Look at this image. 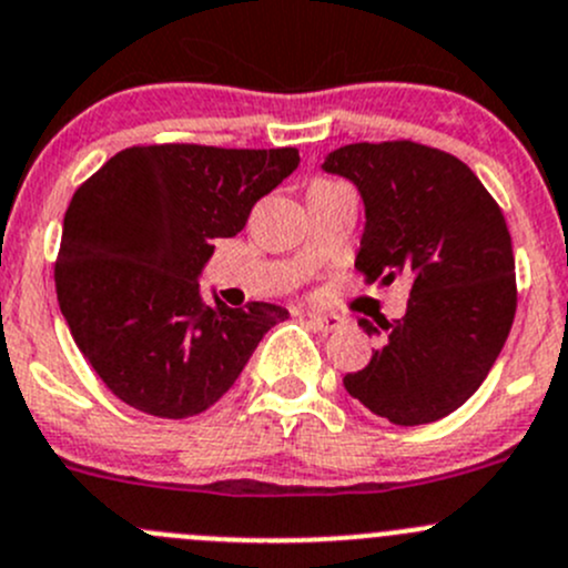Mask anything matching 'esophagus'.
<instances>
[{
	"instance_id": "obj_1",
	"label": "esophagus",
	"mask_w": 568,
	"mask_h": 568,
	"mask_svg": "<svg viewBox=\"0 0 568 568\" xmlns=\"http://www.w3.org/2000/svg\"><path fill=\"white\" fill-rule=\"evenodd\" d=\"M307 318H311V324L321 332H335L337 326H341V318H337V316H321V313H307Z\"/></svg>"
}]
</instances>
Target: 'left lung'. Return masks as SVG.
<instances>
[{"mask_svg":"<svg viewBox=\"0 0 568 568\" xmlns=\"http://www.w3.org/2000/svg\"><path fill=\"white\" fill-rule=\"evenodd\" d=\"M321 170L359 192L365 227L354 266L412 280L404 318L343 387L395 426H423L459 409L500 357L517 313L511 233L500 209L456 156L417 142H357ZM371 337L379 326L359 318Z\"/></svg>","mask_w":568,"mask_h":568,"instance_id":"obj_1","label":"left lung"}]
</instances>
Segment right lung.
<instances>
[{
    "instance_id": "add662e5",
    "label": "right lung",
    "mask_w": 568,
    "mask_h": 568,
    "mask_svg": "<svg viewBox=\"0 0 568 568\" xmlns=\"http://www.w3.org/2000/svg\"><path fill=\"white\" fill-rule=\"evenodd\" d=\"M300 164L296 148H125L73 194L54 268L57 302L104 385L153 417H192L239 379L288 311L227 307L205 263L252 205Z\"/></svg>"
}]
</instances>
